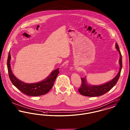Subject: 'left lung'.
Wrapping results in <instances>:
<instances>
[{
  "mask_svg": "<svg viewBox=\"0 0 130 130\" xmlns=\"http://www.w3.org/2000/svg\"><path fill=\"white\" fill-rule=\"evenodd\" d=\"M116 48L118 51L120 55V58L119 60L120 69L118 74L111 80L100 85H88L87 83L86 77L84 78H81V85L78 89V92L81 94L82 95L90 97L101 96L109 92L116 84L120 75L121 69L122 67V56L117 43H116Z\"/></svg>",
  "mask_w": 130,
  "mask_h": 130,
  "instance_id": "left-lung-1",
  "label": "left lung"
}]
</instances>
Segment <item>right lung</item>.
<instances>
[{
    "instance_id": "add662e5",
    "label": "right lung",
    "mask_w": 130,
    "mask_h": 130,
    "mask_svg": "<svg viewBox=\"0 0 130 130\" xmlns=\"http://www.w3.org/2000/svg\"><path fill=\"white\" fill-rule=\"evenodd\" d=\"M11 54L9 52L7 59V68L10 80L19 91L29 96H37L48 93L53 86L56 78L59 73L58 68L53 71L45 79L42 81L35 83H26L19 80L14 75L11 68Z\"/></svg>"
}]
</instances>
